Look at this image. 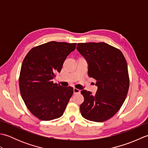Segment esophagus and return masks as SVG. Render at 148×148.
I'll list each match as a JSON object with an SVG mask.
<instances>
[{"instance_id": "obj_1", "label": "esophagus", "mask_w": 148, "mask_h": 148, "mask_svg": "<svg viewBox=\"0 0 148 148\" xmlns=\"http://www.w3.org/2000/svg\"><path fill=\"white\" fill-rule=\"evenodd\" d=\"M73 91H74V94H78V93H80V92H81L80 90L76 88H74L73 89Z\"/></svg>"}]
</instances>
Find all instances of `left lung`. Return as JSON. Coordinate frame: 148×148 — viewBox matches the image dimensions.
I'll return each mask as SVG.
<instances>
[{
  "label": "left lung",
  "mask_w": 148,
  "mask_h": 148,
  "mask_svg": "<svg viewBox=\"0 0 148 148\" xmlns=\"http://www.w3.org/2000/svg\"><path fill=\"white\" fill-rule=\"evenodd\" d=\"M77 49L88 62V74L98 86L95 95L85 90L81 92V115L90 121H105L119 111L127 95L130 79L126 59L119 49L105 42L78 43Z\"/></svg>",
  "instance_id": "left-lung-1"
}]
</instances>
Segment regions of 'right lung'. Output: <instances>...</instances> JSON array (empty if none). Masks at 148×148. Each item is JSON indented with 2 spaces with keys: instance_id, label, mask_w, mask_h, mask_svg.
Segmentation results:
<instances>
[{
  "instance_id": "add662e5",
  "label": "right lung",
  "mask_w": 148,
  "mask_h": 148,
  "mask_svg": "<svg viewBox=\"0 0 148 148\" xmlns=\"http://www.w3.org/2000/svg\"><path fill=\"white\" fill-rule=\"evenodd\" d=\"M76 45L49 42L34 47L23 60L19 77L20 93L30 112L40 120L62 116L73 94V88L62 87L52 79Z\"/></svg>"
}]
</instances>
